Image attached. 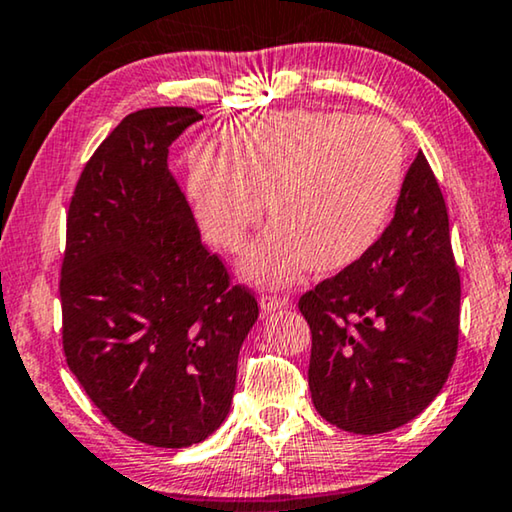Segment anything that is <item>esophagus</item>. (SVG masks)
<instances>
[{
    "label": "esophagus",
    "instance_id": "1",
    "mask_svg": "<svg viewBox=\"0 0 512 512\" xmlns=\"http://www.w3.org/2000/svg\"><path fill=\"white\" fill-rule=\"evenodd\" d=\"M288 305V298L286 295H272V293H265L261 298V309L263 311H274V309H281Z\"/></svg>",
    "mask_w": 512,
    "mask_h": 512
}]
</instances>
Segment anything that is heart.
Segmentation results:
<instances>
[{
  "instance_id": "heart-1",
  "label": "heart",
  "mask_w": 512,
  "mask_h": 512,
  "mask_svg": "<svg viewBox=\"0 0 512 512\" xmlns=\"http://www.w3.org/2000/svg\"><path fill=\"white\" fill-rule=\"evenodd\" d=\"M226 157L198 152L189 191L205 238L238 251L265 214L274 224L242 268L261 281L351 265L379 240L404 184V143L381 117L286 110L235 122Z\"/></svg>"
}]
</instances>
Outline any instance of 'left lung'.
Masks as SVG:
<instances>
[{
    "mask_svg": "<svg viewBox=\"0 0 512 512\" xmlns=\"http://www.w3.org/2000/svg\"><path fill=\"white\" fill-rule=\"evenodd\" d=\"M459 298L446 201L418 152L381 238L298 302L316 411L353 434L390 432L425 411L453 369Z\"/></svg>",
    "mask_w": 512,
    "mask_h": 512,
    "instance_id": "obj_1",
    "label": "left lung"
}]
</instances>
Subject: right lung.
<instances>
[{"mask_svg":"<svg viewBox=\"0 0 512 512\" xmlns=\"http://www.w3.org/2000/svg\"><path fill=\"white\" fill-rule=\"evenodd\" d=\"M194 108H143L96 147L73 189L59 274L66 365L110 425L187 448L231 409L258 302L201 242L168 147Z\"/></svg>","mask_w":512,"mask_h":512,"instance_id":"add662e5","label":"right lung"}]
</instances>
